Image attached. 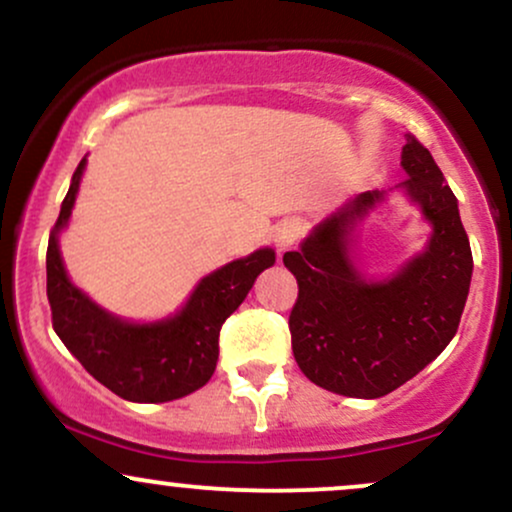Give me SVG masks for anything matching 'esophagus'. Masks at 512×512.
<instances>
[{"label":"esophagus","mask_w":512,"mask_h":512,"mask_svg":"<svg viewBox=\"0 0 512 512\" xmlns=\"http://www.w3.org/2000/svg\"><path fill=\"white\" fill-rule=\"evenodd\" d=\"M301 233H303V223L301 221H298V219L284 221L279 228H276V233H274L276 248H279V252L293 248V245H296V240L301 238Z\"/></svg>","instance_id":"1"}]
</instances>
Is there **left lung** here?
Masks as SVG:
<instances>
[{"instance_id":"obj_1","label":"left lung","mask_w":512,"mask_h":512,"mask_svg":"<svg viewBox=\"0 0 512 512\" xmlns=\"http://www.w3.org/2000/svg\"><path fill=\"white\" fill-rule=\"evenodd\" d=\"M402 182L433 223L424 255L387 281H363L346 252L349 226L383 199L361 192L322 221L284 264L298 281L291 346L305 378L346 397L397 390L436 358L460 327L472 281V248L457 199L414 134H404Z\"/></svg>"}]
</instances>
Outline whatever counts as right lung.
Segmentation results:
<instances>
[{
    "instance_id": "obj_1",
    "label": "right lung",
    "mask_w": 512,
    "mask_h": 512,
    "mask_svg": "<svg viewBox=\"0 0 512 512\" xmlns=\"http://www.w3.org/2000/svg\"><path fill=\"white\" fill-rule=\"evenodd\" d=\"M86 158L74 170L48 243V301L52 327L98 383L129 402H170L209 383L219 358V332L245 301L262 269L272 267L269 248L252 252L199 281L185 308L170 320L132 325L91 303L69 284L57 233L72 214Z\"/></svg>"
}]
</instances>
